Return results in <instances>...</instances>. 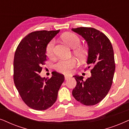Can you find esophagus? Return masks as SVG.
Here are the masks:
<instances>
[{"label": "esophagus", "mask_w": 129, "mask_h": 129, "mask_svg": "<svg viewBox=\"0 0 129 129\" xmlns=\"http://www.w3.org/2000/svg\"><path fill=\"white\" fill-rule=\"evenodd\" d=\"M65 80H68V79H69L70 78H71V76H69V75H65Z\"/></svg>", "instance_id": "34e87169"}]
</instances>
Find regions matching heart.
<instances>
[{"instance_id":"heart-1","label":"heart","mask_w":129,"mask_h":129,"mask_svg":"<svg viewBox=\"0 0 129 129\" xmlns=\"http://www.w3.org/2000/svg\"><path fill=\"white\" fill-rule=\"evenodd\" d=\"M63 42L67 44L71 48H75L80 45L81 39L78 36L73 33H67L62 37ZM55 41H51L47 47V54L48 57L52 58L54 55ZM75 55L79 58L84 56L85 50L84 48L79 47L75 49ZM77 61L74 58L69 59H61L55 65V68L56 71L63 74H70L73 68L77 66Z\"/></svg>"}]
</instances>
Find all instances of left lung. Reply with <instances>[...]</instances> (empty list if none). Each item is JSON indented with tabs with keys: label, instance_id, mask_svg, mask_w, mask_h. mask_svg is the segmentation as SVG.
I'll use <instances>...</instances> for the list:
<instances>
[{
	"label": "left lung",
	"instance_id": "1",
	"mask_svg": "<svg viewBox=\"0 0 129 129\" xmlns=\"http://www.w3.org/2000/svg\"><path fill=\"white\" fill-rule=\"evenodd\" d=\"M71 30L86 41L88 47L87 63L93 67L91 76L85 81L82 76L74 75L77 85L72 94L84 105H95L106 97L112 84L115 71L112 45L103 33L92 27H80Z\"/></svg>",
	"mask_w": 129,
	"mask_h": 129
}]
</instances>
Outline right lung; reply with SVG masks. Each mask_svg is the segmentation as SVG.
I'll list each match as a JSON object with an SVG mask.
<instances>
[{"label": "right lung", "instance_id": "right-lung-1", "mask_svg": "<svg viewBox=\"0 0 129 129\" xmlns=\"http://www.w3.org/2000/svg\"><path fill=\"white\" fill-rule=\"evenodd\" d=\"M57 30H39L29 34L19 44L13 61V80L16 88L26 105L37 110H45L56 102L58 92L64 81L63 75L54 71L51 78L39 74L47 60V47L59 33Z\"/></svg>", "mask_w": 129, "mask_h": 129}]
</instances>
